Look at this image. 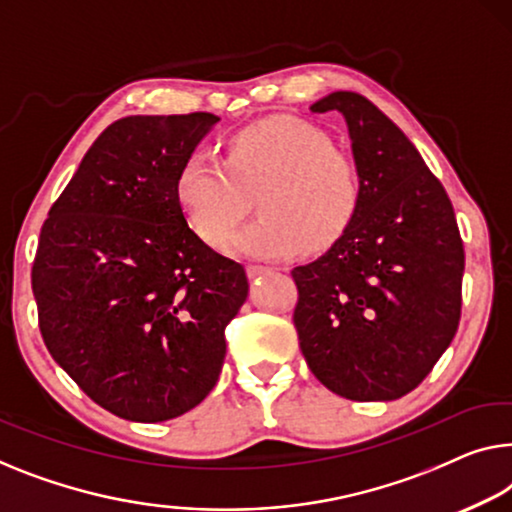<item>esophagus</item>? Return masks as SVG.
Listing matches in <instances>:
<instances>
[{"label":"esophagus","instance_id":"esophagus-1","mask_svg":"<svg viewBox=\"0 0 512 512\" xmlns=\"http://www.w3.org/2000/svg\"><path fill=\"white\" fill-rule=\"evenodd\" d=\"M248 276L250 278H257V276H264V273H271L273 269L271 266H264V264H248Z\"/></svg>","mask_w":512,"mask_h":512}]
</instances>
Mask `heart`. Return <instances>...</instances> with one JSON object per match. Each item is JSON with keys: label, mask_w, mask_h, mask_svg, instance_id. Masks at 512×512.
<instances>
[{"label": "heart", "mask_w": 512, "mask_h": 512, "mask_svg": "<svg viewBox=\"0 0 512 512\" xmlns=\"http://www.w3.org/2000/svg\"><path fill=\"white\" fill-rule=\"evenodd\" d=\"M177 202L195 234L225 248L257 195L259 216L234 241L236 253L264 259L329 248L352 225L361 204V174L333 149L322 128L271 117L230 140L225 160L193 154L179 167Z\"/></svg>", "instance_id": "b5f03b06"}]
</instances>
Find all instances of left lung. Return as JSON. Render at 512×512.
<instances>
[{"instance_id":"1","label":"left lung","mask_w":512,"mask_h":512,"mask_svg":"<svg viewBox=\"0 0 512 512\" xmlns=\"http://www.w3.org/2000/svg\"><path fill=\"white\" fill-rule=\"evenodd\" d=\"M347 121L361 204L333 246L296 266L294 326L322 384L347 400H398L430 375L460 324L464 246L453 204L375 103L333 91L310 112Z\"/></svg>"}]
</instances>
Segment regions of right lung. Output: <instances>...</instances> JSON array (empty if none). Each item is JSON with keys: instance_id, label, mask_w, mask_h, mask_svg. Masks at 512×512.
<instances>
[{"instance_id": "1", "label": "right lung", "mask_w": 512, "mask_h": 512, "mask_svg": "<svg viewBox=\"0 0 512 512\" xmlns=\"http://www.w3.org/2000/svg\"><path fill=\"white\" fill-rule=\"evenodd\" d=\"M216 114H135L96 137L41 227L38 329L91 400L137 423L197 407L225 361V326L248 296L241 264L190 230L179 167Z\"/></svg>"}]
</instances>
